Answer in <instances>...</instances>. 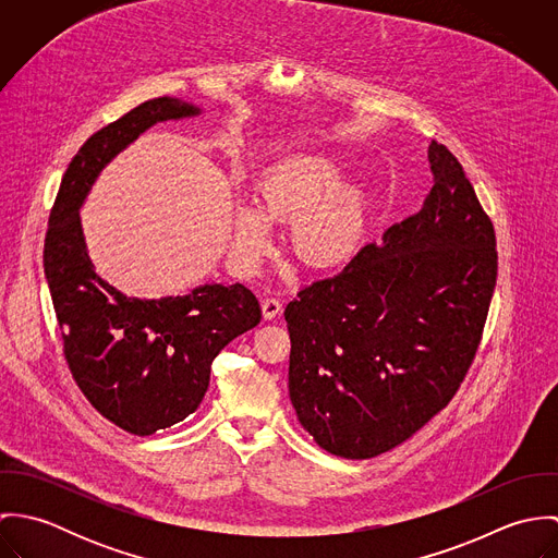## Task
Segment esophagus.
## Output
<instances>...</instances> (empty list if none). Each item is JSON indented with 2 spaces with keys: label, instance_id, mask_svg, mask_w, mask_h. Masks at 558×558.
<instances>
[{
  "label": "esophagus",
  "instance_id": "34e87169",
  "mask_svg": "<svg viewBox=\"0 0 558 558\" xmlns=\"http://www.w3.org/2000/svg\"><path fill=\"white\" fill-rule=\"evenodd\" d=\"M281 312H283V305H281V301H279L277 296H268V299L262 301V314H264V318H277Z\"/></svg>",
  "mask_w": 558,
  "mask_h": 558
}]
</instances>
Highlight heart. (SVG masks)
I'll return each instance as SVG.
<instances>
[{
	"instance_id": "b5f03b06",
	"label": "heart",
	"mask_w": 558,
	"mask_h": 558,
	"mask_svg": "<svg viewBox=\"0 0 558 558\" xmlns=\"http://www.w3.org/2000/svg\"><path fill=\"white\" fill-rule=\"evenodd\" d=\"M341 167L332 157L307 155L270 167L253 189L251 213L236 221L234 248L255 262L268 248V230L292 223L290 253L314 272L345 266L367 228V197L356 184H337Z\"/></svg>"
}]
</instances>
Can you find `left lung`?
I'll return each instance as SVG.
<instances>
[{"label": "left lung", "instance_id": "1", "mask_svg": "<svg viewBox=\"0 0 558 558\" xmlns=\"http://www.w3.org/2000/svg\"><path fill=\"white\" fill-rule=\"evenodd\" d=\"M423 208L286 307L290 399L322 449L376 458L464 383L489 312L498 251L464 167L432 142Z\"/></svg>", "mask_w": 558, "mask_h": 558}]
</instances>
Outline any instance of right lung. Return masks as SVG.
Instances as JSON below:
<instances>
[{"mask_svg": "<svg viewBox=\"0 0 558 558\" xmlns=\"http://www.w3.org/2000/svg\"><path fill=\"white\" fill-rule=\"evenodd\" d=\"M195 113L197 107L160 96L96 131L62 178L45 236L66 365L85 399L135 436L195 412L215 356L262 318L257 299L240 283L160 301L126 299L94 272L85 251L80 206L98 171L153 124Z\"/></svg>", "mask_w": 558, "mask_h": 558, "instance_id": "obj_1", "label": "right lung"}]
</instances>
